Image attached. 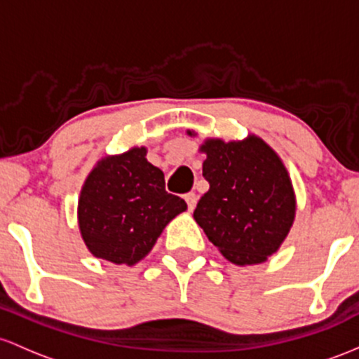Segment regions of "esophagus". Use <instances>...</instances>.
Instances as JSON below:
<instances>
[{
    "label": "esophagus",
    "instance_id": "esophagus-1",
    "mask_svg": "<svg viewBox=\"0 0 359 359\" xmlns=\"http://www.w3.org/2000/svg\"><path fill=\"white\" fill-rule=\"evenodd\" d=\"M184 200H187L188 203V210H193V208L196 207V201H198V196L195 195V193H188V195H184Z\"/></svg>",
    "mask_w": 359,
    "mask_h": 359
}]
</instances>
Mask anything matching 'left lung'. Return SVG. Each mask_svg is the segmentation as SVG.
<instances>
[{
    "mask_svg": "<svg viewBox=\"0 0 359 359\" xmlns=\"http://www.w3.org/2000/svg\"><path fill=\"white\" fill-rule=\"evenodd\" d=\"M188 135H195L188 130ZM203 178L210 190L193 219L229 261L263 263L280 249L295 219V193L287 168L263 139H207Z\"/></svg>",
    "mask_w": 359,
    "mask_h": 359,
    "instance_id": "8db88e82",
    "label": "left lung"
}]
</instances>
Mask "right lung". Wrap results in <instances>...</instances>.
I'll return each mask as SVG.
<instances>
[{
    "label": "right lung",
    "instance_id": "right-lung-1",
    "mask_svg": "<svg viewBox=\"0 0 359 359\" xmlns=\"http://www.w3.org/2000/svg\"><path fill=\"white\" fill-rule=\"evenodd\" d=\"M146 147L107 156L91 169L78 201V224L90 252L115 264L144 259L164 227L187 210L164 190V172L146 159Z\"/></svg>",
    "mask_w": 359,
    "mask_h": 359
}]
</instances>
